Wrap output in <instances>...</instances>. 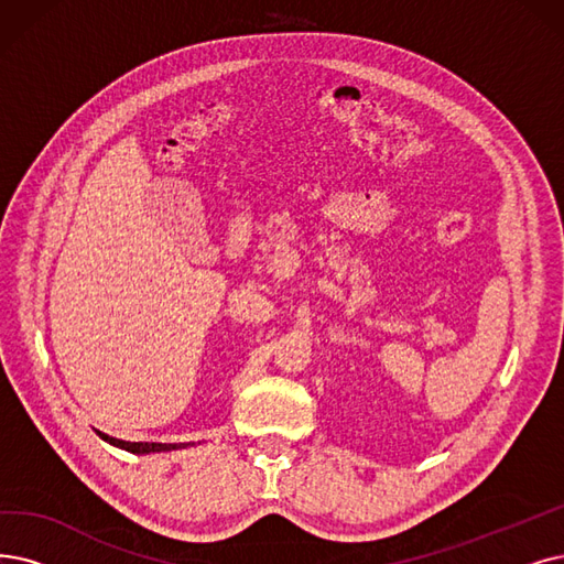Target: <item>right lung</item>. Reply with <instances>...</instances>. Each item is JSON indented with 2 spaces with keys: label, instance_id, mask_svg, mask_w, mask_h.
Here are the masks:
<instances>
[{
  "label": "right lung",
  "instance_id": "add662e5",
  "mask_svg": "<svg viewBox=\"0 0 564 564\" xmlns=\"http://www.w3.org/2000/svg\"><path fill=\"white\" fill-rule=\"evenodd\" d=\"M99 433V431H97ZM101 440L110 442L112 446H120L127 448L131 454H152V452H171V448H180V446H187V444H160V442H124L118 437H108L106 433H99Z\"/></svg>",
  "mask_w": 564,
  "mask_h": 564
}]
</instances>
